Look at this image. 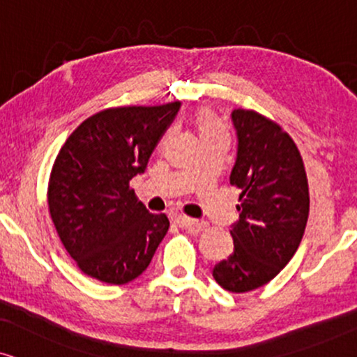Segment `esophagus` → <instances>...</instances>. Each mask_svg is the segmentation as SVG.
Here are the masks:
<instances>
[{"label":"esophagus","mask_w":357,"mask_h":357,"mask_svg":"<svg viewBox=\"0 0 357 357\" xmlns=\"http://www.w3.org/2000/svg\"><path fill=\"white\" fill-rule=\"evenodd\" d=\"M176 222H178L179 226L181 227H184V229H190V231H203L204 227H206V225L204 222H201V221H197V220H192V218H188V216H184V214H179L178 218H176Z\"/></svg>","instance_id":"34e87169"}]
</instances>
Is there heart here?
Wrapping results in <instances>:
<instances>
[{
	"instance_id": "obj_1",
	"label": "heart",
	"mask_w": 357,
	"mask_h": 357,
	"mask_svg": "<svg viewBox=\"0 0 357 357\" xmlns=\"http://www.w3.org/2000/svg\"><path fill=\"white\" fill-rule=\"evenodd\" d=\"M197 126H199L201 137L211 135V132H216V131H221L222 130L221 124L218 123L216 119H214L209 113H201L199 116H197Z\"/></svg>"
}]
</instances>
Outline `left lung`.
<instances>
[{
	"label": "left lung",
	"instance_id": "obj_1",
	"mask_svg": "<svg viewBox=\"0 0 357 357\" xmlns=\"http://www.w3.org/2000/svg\"><path fill=\"white\" fill-rule=\"evenodd\" d=\"M238 153L229 181L241 190L239 220L231 226L233 255L213 268L231 293L268 284L301 244L309 214L303 158L281 126L251 109H234Z\"/></svg>",
	"mask_w": 357,
	"mask_h": 357
}]
</instances>
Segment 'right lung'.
Segmentation results:
<instances>
[{
    "label": "right lung",
    "instance_id": "add662e5",
    "mask_svg": "<svg viewBox=\"0 0 357 357\" xmlns=\"http://www.w3.org/2000/svg\"><path fill=\"white\" fill-rule=\"evenodd\" d=\"M179 108L174 101L105 109L81 123L56 156L48 186L51 220L88 276L126 284L151 263L169 221L149 213L130 181L144 173Z\"/></svg>",
    "mask_w": 357,
    "mask_h": 357
}]
</instances>
